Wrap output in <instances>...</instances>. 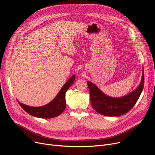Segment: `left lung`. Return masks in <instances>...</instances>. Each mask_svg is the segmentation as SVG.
Here are the masks:
<instances>
[{
  "label": "left lung",
  "instance_id": "1",
  "mask_svg": "<svg viewBox=\"0 0 155 155\" xmlns=\"http://www.w3.org/2000/svg\"><path fill=\"white\" fill-rule=\"evenodd\" d=\"M144 84V73L139 85L127 95L120 97H112L106 95L98 87L90 81H87L91 96V103L93 108L98 113L107 117H118L130 111L136 104Z\"/></svg>",
  "mask_w": 155,
  "mask_h": 155
}]
</instances>
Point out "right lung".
Instances as JSON below:
<instances>
[{
	"instance_id": "1",
	"label": "right lung",
	"mask_w": 155,
	"mask_h": 155,
	"mask_svg": "<svg viewBox=\"0 0 155 155\" xmlns=\"http://www.w3.org/2000/svg\"><path fill=\"white\" fill-rule=\"evenodd\" d=\"M75 80V75H73L64 85L63 86L61 89L59 91L57 96L54 97L51 102L47 104L46 105L33 107L28 105L24 104L19 102L17 99L18 103L21 106L22 108L30 115L42 118H54L64 111L66 107V100H65V94L69 89V87L73 84L74 80Z\"/></svg>"
}]
</instances>
